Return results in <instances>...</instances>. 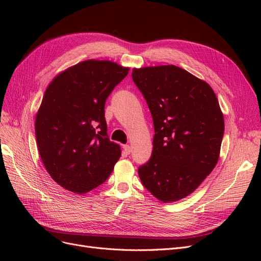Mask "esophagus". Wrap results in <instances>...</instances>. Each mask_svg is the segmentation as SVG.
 Returning <instances> with one entry per match:
<instances>
[{
	"instance_id": "1",
	"label": "esophagus",
	"mask_w": 261,
	"mask_h": 261,
	"mask_svg": "<svg viewBox=\"0 0 261 261\" xmlns=\"http://www.w3.org/2000/svg\"><path fill=\"white\" fill-rule=\"evenodd\" d=\"M123 149H124V151H125L126 154H129L132 152V148H130L129 145H124Z\"/></svg>"
}]
</instances>
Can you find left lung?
<instances>
[{
  "label": "left lung",
  "instance_id": "left-lung-1",
  "mask_svg": "<svg viewBox=\"0 0 261 261\" xmlns=\"http://www.w3.org/2000/svg\"><path fill=\"white\" fill-rule=\"evenodd\" d=\"M154 126L151 158L138 169L143 185L163 202L191 195L219 160L224 120L211 87L175 65L134 68Z\"/></svg>",
  "mask_w": 261,
  "mask_h": 261
}]
</instances>
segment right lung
<instances>
[{"label":"right lung","instance_id":"obj_1","mask_svg":"<svg viewBox=\"0 0 261 261\" xmlns=\"http://www.w3.org/2000/svg\"><path fill=\"white\" fill-rule=\"evenodd\" d=\"M129 68L88 60L59 74L46 88L36 116L39 153L63 188L88 193L108 179L121 156L110 140L106 100Z\"/></svg>","mask_w":261,"mask_h":261}]
</instances>
